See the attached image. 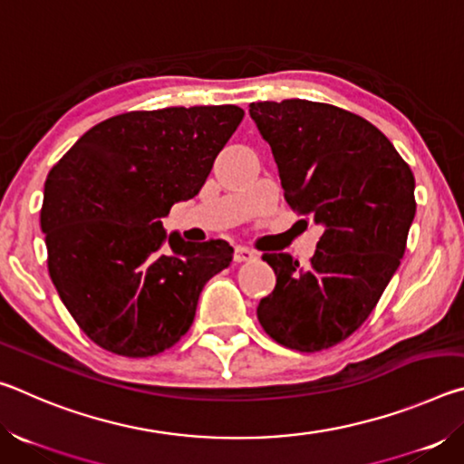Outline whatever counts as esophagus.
Here are the masks:
<instances>
[{
    "instance_id": "34e87169",
    "label": "esophagus",
    "mask_w": 464,
    "mask_h": 464,
    "mask_svg": "<svg viewBox=\"0 0 464 464\" xmlns=\"http://www.w3.org/2000/svg\"><path fill=\"white\" fill-rule=\"evenodd\" d=\"M233 260L237 262V264L251 262V260H256V251H254V249H249V247H243V246H239V247H235Z\"/></svg>"
}]
</instances>
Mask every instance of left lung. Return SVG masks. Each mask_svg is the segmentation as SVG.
Here are the masks:
<instances>
[{
  "label": "left lung",
  "instance_id": "obj_1",
  "mask_svg": "<svg viewBox=\"0 0 464 464\" xmlns=\"http://www.w3.org/2000/svg\"><path fill=\"white\" fill-rule=\"evenodd\" d=\"M249 114L288 207L324 227L304 270L286 254H264L276 286L257 319L285 348L327 350L364 324L401 264L415 179L391 140L343 108L295 98L249 104Z\"/></svg>",
  "mask_w": 464,
  "mask_h": 464
}]
</instances>
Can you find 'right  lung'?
<instances>
[{
    "mask_svg": "<svg viewBox=\"0 0 464 464\" xmlns=\"http://www.w3.org/2000/svg\"><path fill=\"white\" fill-rule=\"evenodd\" d=\"M243 114L124 112L92 127L49 171L41 227L51 280L100 348L127 358L171 348L190 329L204 285L229 268V243L168 237L160 218L200 192Z\"/></svg>",
    "mask_w": 464,
    "mask_h": 464,
    "instance_id": "1",
    "label": "right lung"
}]
</instances>
